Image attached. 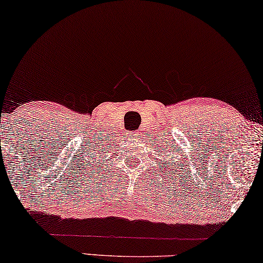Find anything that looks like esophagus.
Returning <instances> with one entry per match:
<instances>
[{"instance_id": "obj_1", "label": "esophagus", "mask_w": 263, "mask_h": 263, "mask_svg": "<svg viewBox=\"0 0 263 263\" xmlns=\"http://www.w3.org/2000/svg\"><path fill=\"white\" fill-rule=\"evenodd\" d=\"M137 135H139V134H136L135 132H134V133H132V134H130V136H132V137H136Z\"/></svg>"}]
</instances>
